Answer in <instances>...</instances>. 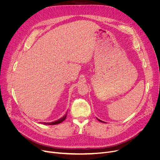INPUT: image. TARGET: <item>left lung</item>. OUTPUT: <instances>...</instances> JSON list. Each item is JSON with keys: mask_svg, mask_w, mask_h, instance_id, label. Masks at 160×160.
<instances>
[{"mask_svg": "<svg viewBox=\"0 0 160 160\" xmlns=\"http://www.w3.org/2000/svg\"><path fill=\"white\" fill-rule=\"evenodd\" d=\"M97 120H98V121H99L100 122H104V123L105 122H104V121H101V120H100V119H97Z\"/></svg>", "mask_w": 160, "mask_h": 160, "instance_id": "left-lung-1", "label": "left lung"}]
</instances>
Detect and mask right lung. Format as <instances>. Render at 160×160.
Here are the masks:
<instances>
[{
  "label": "right lung",
  "instance_id": "obj_1",
  "mask_svg": "<svg viewBox=\"0 0 160 160\" xmlns=\"http://www.w3.org/2000/svg\"><path fill=\"white\" fill-rule=\"evenodd\" d=\"M67 113L63 117H62V118H60V119H58L57 121H55L54 122H40V123H42V124H48V125H54V124H60L61 122H62L65 119H66V117H67Z\"/></svg>",
  "mask_w": 160,
  "mask_h": 160
}]
</instances>
